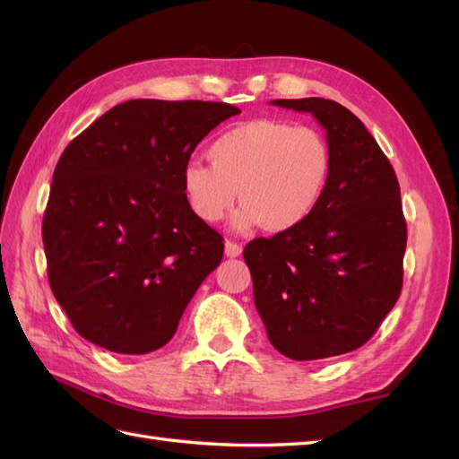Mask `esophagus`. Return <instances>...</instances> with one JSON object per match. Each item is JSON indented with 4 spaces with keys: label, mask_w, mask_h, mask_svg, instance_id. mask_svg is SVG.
I'll use <instances>...</instances> for the list:
<instances>
[{
    "label": "esophagus",
    "mask_w": 459,
    "mask_h": 459,
    "mask_svg": "<svg viewBox=\"0 0 459 459\" xmlns=\"http://www.w3.org/2000/svg\"><path fill=\"white\" fill-rule=\"evenodd\" d=\"M224 255H227L229 258H237L242 255V245H238V242L235 240H224Z\"/></svg>",
    "instance_id": "obj_1"
}]
</instances>
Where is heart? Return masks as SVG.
Segmentation results:
<instances>
[{"instance_id": "b5f03b06", "label": "heart", "mask_w": 459, "mask_h": 459, "mask_svg": "<svg viewBox=\"0 0 459 459\" xmlns=\"http://www.w3.org/2000/svg\"><path fill=\"white\" fill-rule=\"evenodd\" d=\"M207 153L211 163L183 165V197L201 221L212 224L227 217L238 191V230L258 224L270 232L298 229L319 207L333 168L324 134L270 118L221 132Z\"/></svg>"}]
</instances>
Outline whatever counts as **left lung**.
Masks as SVG:
<instances>
[{"label": "left lung", "mask_w": 459, "mask_h": 459, "mask_svg": "<svg viewBox=\"0 0 459 459\" xmlns=\"http://www.w3.org/2000/svg\"><path fill=\"white\" fill-rule=\"evenodd\" d=\"M272 104L309 112L324 126L333 168L324 199L304 224L247 245L255 304L281 355H343L375 335L401 296V187L391 161L345 106L325 99Z\"/></svg>", "instance_id": "8db88e82"}]
</instances>
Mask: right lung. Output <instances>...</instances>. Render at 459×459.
I'll list each match as a JSON object with an SVG mask.
<instances>
[{
  "label": "right lung",
  "mask_w": 459,
  "mask_h": 459,
  "mask_svg": "<svg viewBox=\"0 0 459 459\" xmlns=\"http://www.w3.org/2000/svg\"><path fill=\"white\" fill-rule=\"evenodd\" d=\"M235 114L224 102L128 100L66 145L43 247L53 296L86 341L143 355L178 331L224 252L222 237L185 201L181 169Z\"/></svg>",
  "instance_id": "add662e5"
}]
</instances>
